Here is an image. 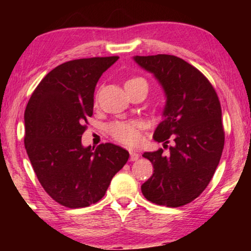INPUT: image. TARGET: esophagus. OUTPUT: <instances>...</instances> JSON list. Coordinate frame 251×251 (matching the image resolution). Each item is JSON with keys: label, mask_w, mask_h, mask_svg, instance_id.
<instances>
[{"label": "esophagus", "mask_w": 251, "mask_h": 251, "mask_svg": "<svg viewBox=\"0 0 251 251\" xmlns=\"http://www.w3.org/2000/svg\"><path fill=\"white\" fill-rule=\"evenodd\" d=\"M139 159V154L133 152V151H130V161H137Z\"/></svg>", "instance_id": "esophagus-1"}]
</instances>
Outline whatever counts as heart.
I'll return each instance as SVG.
<instances>
[{
  "label": "heart",
  "instance_id": "heart-1",
  "mask_svg": "<svg viewBox=\"0 0 251 251\" xmlns=\"http://www.w3.org/2000/svg\"><path fill=\"white\" fill-rule=\"evenodd\" d=\"M146 85L147 82L143 77H130L126 82V89L137 85ZM140 125L136 121H115L107 126V131L116 142L126 146H135L140 139Z\"/></svg>",
  "mask_w": 251,
  "mask_h": 251
}]
</instances>
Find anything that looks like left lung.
<instances>
[{
	"label": "left lung",
	"mask_w": 251,
	"mask_h": 251,
	"mask_svg": "<svg viewBox=\"0 0 251 251\" xmlns=\"http://www.w3.org/2000/svg\"><path fill=\"white\" fill-rule=\"evenodd\" d=\"M136 63L154 74L164 89L167 105L154 139L169 147L146 152L153 175L142 185L147 200L170 208L197 199L214 176L224 149L225 132L218 96L198 68L171 54L136 56Z\"/></svg>",
	"instance_id": "8db88e82"
}]
</instances>
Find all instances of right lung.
Masks as SVG:
<instances>
[{
  "instance_id": "right-lung-1",
  "label": "right lung",
  "mask_w": 251,
  "mask_h": 251,
  "mask_svg": "<svg viewBox=\"0 0 251 251\" xmlns=\"http://www.w3.org/2000/svg\"><path fill=\"white\" fill-rule=\"evenodd\" d=\"M118 56L70 60L42 78L25 109V149L44 191L67 208H84L104 197L129 159L111 143L94 151L81 138L94 113V92Z\"/></svg>"
}]
</instances>
